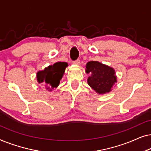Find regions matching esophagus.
Returning a JSON list of instances; mask_svg holds the SVG:
<instances>
[{"mask_svg": "<svg viewBox=\"0 0 151 151\" xmlns=\"http://www.w3.org/2000/svg\"><path fill=\"white\" fill-rule=\"evenodd\" d=\"M80 63V60L79 59H78V60H76L73 61V64H74V65H79Z\"/></svg>", "mask_w": 151, "mask_h": 151, "instance_id": "34e87169", "label": "esophagus"}]
</instances>
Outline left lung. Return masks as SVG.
<instances>
[{
	"label": "left lung",
	"instance_id": "obj_1",
	"mask_svg": "<svg viewBox=\"0 0 151 151\" xmlns=\"http://www.w3.org/2000/svg\"><path fill=\"white\" fill-rule=\"evenodd\" d=\"M86 72L90 73L88 84L99 94L110 92L117 78L115 70L109 66L97 61H91L86 64Z\"/></svg>",
	"mask_w": 151,
	"mask_h": 151
}]
</instances>
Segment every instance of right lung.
<instances>
[{
    "instance_id": "obj_1",
    "label": "right lung",
    "mask_w": 151,
    "mask_h": 151,
    "mask_svg": "<svg viewBox=\"0 0 151 151\" xmlns=\"http://www.w3.org/2000/svg\"><path fill=\"white\" fill-rule=\"evenodd\" d=\"M67 66L68 64L65 62H58L53 65L49 66L43 71L37 73V80L39 83L45 84L47 89L51 91L59 85Z\"/></svg>"
}]
</instances>
